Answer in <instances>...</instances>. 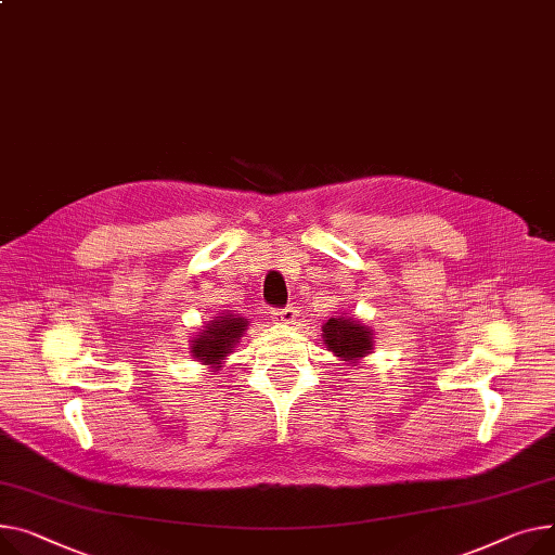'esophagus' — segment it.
I'll return each mask as SVG.
<instances>
[{
  "mask_svg": "<svg viewBox=\"0 0 555 555\" xmlns=\"http://www.w3.org/2000/svg\"><path fill=\"white\" fill-rule=\"evenodd\" d=\"M272 319H274L276 323H294V321L299 319V310L292 308V306H287V308H274V310H272Z\"/></svg>",
  "mask_w": 555,
  "mask_h": 555,
  "instance_id": "34e87169",
  "label": "esophagus"
}]
</instances>
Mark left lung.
Here are the masks:
<instances>
[{"label": "left lung", "instance_id": "1", "mask_svg": "<svg viewBox=\"0 0 555 555\" xmlns=\"http://www.w3.org/2000/svg\"><path fill=\"white\" fill-rule=\"evenodd\" d=\"M373 332L352 319H330L323 325L325 346L344 361H357L373 350Z\"/></svg>", "mask_w": 555, "mask_h": 555}]
</instances>
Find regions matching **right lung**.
Masks as SVG:
<instances>
[{
  "label": "right lung",
  "instance_id": "add662e5",
  "mask_svg": "<svg viewBox=\"0 0 555 555\" xmlns=\"http://www.w3.org/2000/svg\"><path fill=\"white\" fill-rule=\"evenodd\" d=\"M205 327L207 330H203L192 344V354L203 363H214L220 367V359L228 357L245 335L247 319L228 312L223 317H214V321H209Z\"/></svg>",
  "mask_w": 555,
  "mask_h": 555
}]
</instances>
